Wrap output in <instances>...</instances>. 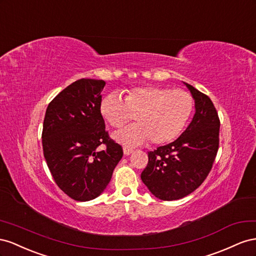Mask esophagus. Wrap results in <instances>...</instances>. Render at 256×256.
I'll return each mask as SVG.
<instances>
[{
    "label": "esophagus",
    "mask_w": 256,
    "mask_h": 256,
    "mask_svg": "<svg viewBox=\"0 0 256 256\" xmlns=\"http://www.w3.org/2000/svg\"><path fill=\"white\" fill-rule=\"evenodd\" d=\"M123 152H124V154H126V156H130V154H132V153L134 152V150L130 149V148H128V147H124L123 148Z\"/></svg>",
    "instance_id": "34e87169"
}]
</instances>
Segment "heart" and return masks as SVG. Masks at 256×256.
Masks as SVG:
<instances>
[{"label": "heart", "mask_w": 256, "mask_h": 256, "mask_svg": "<svg viewBox=\"0 0 256 256\" xmlns=\"http://www.w3.org/2000/svg\"><path fill=\"white\" fill-rule=\"evenodd\" d=\"M193 107V98L186 91L137 86L128 90L124 100L116 93L107 94L100 100V112L116 128L134 118L137 123L114 133V138L128 147H135L149 140L153 144L174 142L186 126Z\"/></svg>", "instance_id": "obj_1"}]
</instances>
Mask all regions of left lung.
Masks as SVG:
<instances>
[{"label": "left lung", "instance_id": "obj_1", "mask_svg": "<svg viewBox=\"0 0 256 256\" xmlns=\"http://www.w3.org/2000/svg\"><path fill=\"white\" fill-rule=\"evenodd\" d=\"M195 102L191 123L176 140L148 152L142 180L162 200H180L198 188L212 168L218 149L220 119L211 100L186 84Z\"/></svg>", "mask_w": 256, "mask_h": 256}]
</instances>
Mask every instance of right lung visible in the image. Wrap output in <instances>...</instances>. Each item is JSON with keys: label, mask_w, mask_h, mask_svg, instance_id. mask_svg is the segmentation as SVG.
I'll use <instances>...</instances> for the list:
<instances>
[{"label": "right lung", "mask_w": 256, "mask_h": 256, "mask_svg": "<svg viewBox=\"0 0 256 256\" xmlns=\"http://www.w3.org/2000/svg\"><path fill=\"white\" fill-rule=\"evenodd\" d=\"M104 80L82 78L50 102L42 126V150L56 186L78 202L103 193L122 158V147L105 130L100 112ZM100 144L106 149L100 152Z\"/></svg>", "instance_id": "1"}]
</instances>
